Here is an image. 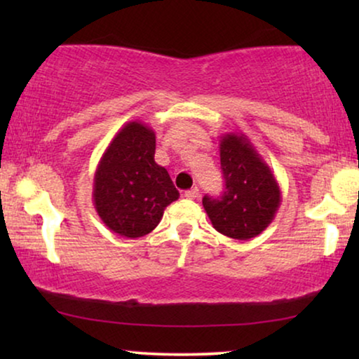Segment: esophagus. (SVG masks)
Instances as JSON below:
<instances>
[{
	"mask_svg": "<svg viewBox=\"0 0 359 359\" xmlns=\"http://www.w3.org/2000/svg\"><path fill=\"white\" fill-rule=\"evenodd\" d=\"M199 196V189L198 188H193V189H189V191H186L184 193V198L186 199H196Z\"/></svg>",
	"mask_w": 359,
	"mask_h": 359,
	"instance_id": "1",
	"label": "esophagus"
}]
</instances>
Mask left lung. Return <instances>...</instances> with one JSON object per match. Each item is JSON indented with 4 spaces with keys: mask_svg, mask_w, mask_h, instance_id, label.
Returning <instances> with one entry per match:
<instances>
[{
    "mask_svg": "<svg viewBox=\"0 0 359 359\" xmlns=\"http://www.w3.org/2000/svg\"><path fill=\"white\" fill-rule=\"evenodd\" d=\"M219 144L225 191L219 198L204 196L203 205L217 232L250 240L273 222L281 205V189L247 135L229 132Z\"/></svg>",
    "mask_w": 359,
    "mask_h": 359,
    "instance_id": "1",
    "label": "left lung"
}]
</instances>
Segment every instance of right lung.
Masks as SVG:
<instances>
[{"instance_id":"add662e5","label":"right lung","mask_w":359,"mask_h":359,"mask_svg":"<svg viewBox=\"0 0 359 359\" xmlns=\"http://www.w3.org/2000/svg\"><path fill=\"white\" fill-rule=\"evenodd\" d=\"M155 132L130 121L114 135L95 171L93 204L111 232L126 238L150 233L180 198L168 171L155 163Z\"/></svg>"}]
</instances>
